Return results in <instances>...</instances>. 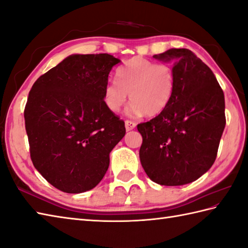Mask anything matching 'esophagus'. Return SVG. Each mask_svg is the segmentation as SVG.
Returning <instances> with one entry per match:
<instances>
[{
  "label": "esophagus",
  "instance_id": "esophagus-1",
  "mask_svg": "<svg viewBox=\"0 0 248 248\" xmlns=\"http://www.w3.org/2000/svg\"><path fill=\"white\" fill-rule=\"evenodd\" d=\"M124 124H125V129H127V131H131L137 127V124H135L132 120H125Z\"/></svg>",
  "mask_w": 248,
  "mask_h": 248
}]
</instances>
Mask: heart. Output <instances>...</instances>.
Segmentation results:
<instances>
[{
  "mask_svg": "<svg viewBox=\"0 0 248 248\" xmlns=\"http://www.w3.org/2000/svg\"><path fill=\"white\" fill-rule=\"evenodd\" d=\"M117 80H108L103 89V101L110 111L118 113L132 102L129 113L155 117L163 113L175 90V75L167 63H157L143 57H134L117 70Z\"/></svg>",
  "mask_w": 248,
  "mask_h": 248,
  "instance_id": "1",
  "label": "heart"
}]
</instances>
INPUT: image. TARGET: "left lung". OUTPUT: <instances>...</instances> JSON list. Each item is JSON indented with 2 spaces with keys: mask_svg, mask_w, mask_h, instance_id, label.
<instances>
[{
  "mask_svg": "<svg viewBox=\"0 0 248 248\" xmlns=\"http://www.w3.org/2000/svg\"><path fill=\"white\" fill-rule=\"evenodd\" d=\"M154 58L173 62L175 90L163 113L138 124L143 138L140 160L153 182L186 185L215 162L226 125L224 91L191 50L172 48Z\"/></svg>",
  "mask_w": 248,
  "mask_h": 248,
  "instance_id": "obj_1",
  "label": "left lung"
}]
</instances>
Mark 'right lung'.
Listing matches in <instances>:
<instances>
[{
    "label": "right lung",
    "mask_w": 248,
    "mask_h": 248,
    "mask_svg": "<svg viewBox=\"0 0 248 248\" xmlns=\"http://www.w3.org/2000/svg\"><path fill=\"white\" fill-rule=\"evenodd\" d=\"M119 62L108 53L71 55L29 92L24 123L33 166L63 192L98 185L109 153L124 137V121L103 101L109 72Z\"/></svg>",
    "instance_id": "obj_1"
}]
</instances>
